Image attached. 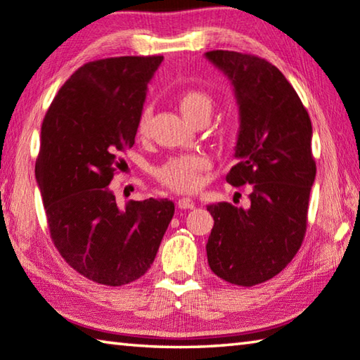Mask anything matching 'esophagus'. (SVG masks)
<instances>
[{
	"label": "esophagus",
	"instance_id": "obj_1",
	"mask_svg": "<svg viewBox=\"0 0 360 360\" xmlns=\"http://www.w3.org/2000/svg\"><path fill=\"white\" fill-rule=\"evenodd\" d=\"M193 207H195V202L192 198H179L178 200V208L181 210H192Z\"/></svg>",
	"mask_w": 360,
	"mask_h": 360
}]
</instances>
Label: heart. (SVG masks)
Here are the masks:
<instances>
[{"label": "heart", "instance_id": "1", "mask_svg": "<svg viewBox=\"0 0 360 360\" xmlns=\"http://www.w3.org/2000/svg\"><path fill=\"white\" fill-rule=\"evenodd\" d=\"M179 110L191 123L200 118H210L213 112V99L202 89H189L179 98ZM150 113L144 110L139 117L138 133L146 136L149 131ZM211 168V162L202 153H187L169 158L155 169L157 179L176 192H195L203 184V174Z\"/></svg>", "mask_w": 360, "mask_h": 360}]
</instances>
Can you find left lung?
Segmentation results:
<instances>
[{
    "mask_svg": "<svg viewBox=\"0 0 360 360\" xmlns=\"http://www.w3.org/2000/svg\"><path fill=\"white\" fill-rule=\"evenodd\" d=\"M205 57L229 82L238 105L236 153L226 181L253 184L250 207L208 205L214 219L208 264L222 281L253 287L287 267L303 243L316 179L312 124L283 73L258 56L210 51Z\"/></svg>",
    "mask_w": 360,
    "mask_h": 360,
    "instance_id": "1",
    "label": "left lung"
}]
</instances>
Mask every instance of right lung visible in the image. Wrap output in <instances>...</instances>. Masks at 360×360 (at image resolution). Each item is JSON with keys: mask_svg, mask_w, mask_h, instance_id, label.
<instances>
[{"mask_svg": "<svg viewBox=\"0 0 360 360\" xmlns=\"http://www.w3.org/2000/svg\"><path fill=\"white\" fill-rule=\"evenodd\" d=\"M162 56L88 62L67 79L41 124L35 165L51 238L68 266L120 287L149 271L174 214L168 198L129 200L110 191L134 146L147 84Z\"/></svg>", "mask_w": 360, "mask_h": 360, "instance_id": "1", "label": "right lung"}]
</instances>
